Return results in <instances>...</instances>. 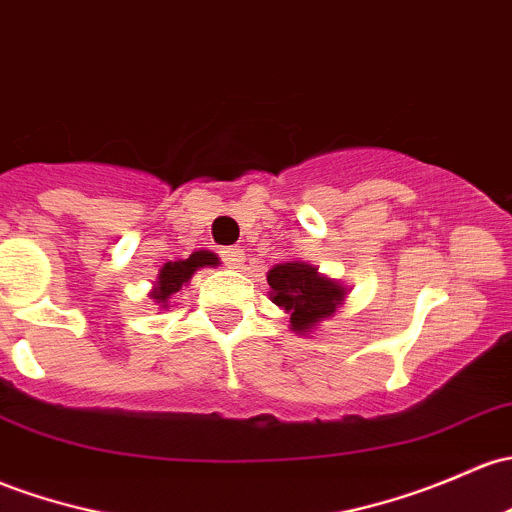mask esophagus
<instances>
[{"instance_id": "obj_1", "label": "esophagus", "mask_w": 512, "mask_h": 512, "mask_svg": "<svg viewBox=\"0 0 512 512\" xmlns=\"http://www.w3.org/2000/svg\"><path fill=\"white\" fill-rule=\"evenodd\" d=\"M220 257L230 267H242V262H245V252L240 247H225V250H220Z\"/></svg>"}]
</instances>
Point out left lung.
<instances>
[{
  "label": "left lung",
  "instance_id": "1",
  "mask_svg": "<svg viewBox=\"0 0 512 512\" xmlns=\"http://www.w3.org/2000/svg\"><path fill=\"white\" fill-rule=\"evenodd\" d=\"M270 299L289 314L294 333H309L331 319L346 299V287L306 262H282L267 272Z\"/></svg>",
  "mask_w": 512,
  "mask_h": 512
}]
</instances>
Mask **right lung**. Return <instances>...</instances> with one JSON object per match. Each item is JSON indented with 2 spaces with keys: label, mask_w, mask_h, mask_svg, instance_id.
Wrapping results in <instances>:
<instances>
[{
  "label": "right lung",
  "mask_w": 512,
  "mask_h": 512,
  "mask_svg": "<svg viewBox=\"0 0 512 512\" xmlns=\"http://www.w3.org/2000/svg\"><path fill=\"white\" fill-rule=\"evenodd\" d=\"M218 265V257L213 255L211 250H198L193 252L191 257L186 260H176V262H166L164 267L159 270L157 282H154V289L149 292L161 309H169V299L174 297L176 292H181L184 284L191 282V277L196 274V270L201 267H215Z\"/></svg>",
  "instance_id": "1"
}]
</instances>
